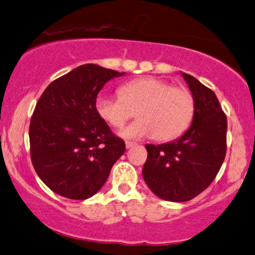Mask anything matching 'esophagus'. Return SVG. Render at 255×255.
<instances>
[{
  "instance_id": "esophagus-1",
  "label": "esophagus",
  "mask_w": 255,
  "mask_h": 255,
  "mask_svg": "<svg viewBox=\"0 0 255 255\" xmlns=\"http://www.w3.org/2000/svg\"><path fill=\"white\" fill-rule=\"evenodd\" d=\"M136 144H137V143H135V142H130V141L125 142V146H127L128 149V148H132V147H135Z\"/></svg>"
}]
</instances>
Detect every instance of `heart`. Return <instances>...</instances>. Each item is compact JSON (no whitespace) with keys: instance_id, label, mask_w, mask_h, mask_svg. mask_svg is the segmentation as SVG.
Wrapping results in <instances>:
<instances>
[{"instance_id":"heart-1","label":"heart","mask_w":255,"mask_h":255,"mask_svg":"<svg viewBox=\"0 0 255 255\" xmlns=\"http://www.w3.org/2000/svg\"><path fill=\"white\" fill-rule=\"evenodd\" d=\"M119 97L106 94L96 98L98 117L113 128L124 127L133 116L138 117L120 136L128 139L150 137L170 141L181 136L193 119L194 100L190 91L174 87L157 78L128 81L118 90Z\"/></svg>"}]
</instances>
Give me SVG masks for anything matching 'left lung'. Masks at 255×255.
<instances>
[{"label": "left lung", "mask_w": 255, "mask_h": 255, "mask_svg": "<svg viewBox=\"0 0 255 255\" xmlns=\"http://www.w3.org/2000/svg\"><path fill=\"white\" fill-rule=\"evenodd\" d=\"M194 100L192 124L175 141L146 144L144 182L159 198L187 202L213 182L226 154L227 120L214 92L181 73Z\"/></svg>", "instance_id": "left-lung-1"}]
</instances>
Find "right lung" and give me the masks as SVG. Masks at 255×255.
Here are the masks:
<instances>
[{"instance_id": "1", "label": "right lung", "mask_w": 255, "mask_h": 255, "mask_svg": "<svg viewBox=\"0 0 255 255\" xmlns=\"http://www.w3.org/2000/svg\"><path fill=\"white\" fill-rule=\"evenodd\" d=\"M124 74L80 65L48 85L36 103L29 128L31 161L43 183L59 196L92 197L124 154L125 142L114 136L95 106L106 83Z\"/></svg>"}]
</instances>
